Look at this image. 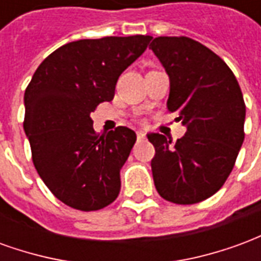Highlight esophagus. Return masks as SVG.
Listing matches in <instances>:
<instances>
[{"instance_id":"obj_1","label":"esophagus","mask_w":261,"mask_h":261,"mask_svg":"<svg viewBox=\"0 0 261 261\" xmlns=\"http://www.w3.org/2000/svg\"><path fill=\"white\" fill-rule=\"evenodd\" d=\"M137 138L138 140H144L145 138V133L144 131H137Z\"/></svg>"}]
</instances>
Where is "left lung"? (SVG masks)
Wrapping results in <instances>:
<instances>
[{
  "instance_id": "obj_1",
  "label": "left lung",
  "mask_w": 261,
  "mask_h": 261,
  "mask_svg": "<svg viewBox=\"0 0 261 261\" xmlns=\"http://www.w3.org/2000/svg\"><path fill=\"white\" fill-rule=\"evenodd\" d=\"M149 48L169 75L168 110L187 127L176 142L148 134L153 183L170 202L204 201L224 186L245 140L241 86L224 60L190 37H155Z\"/></svg>"
}]
</instances>
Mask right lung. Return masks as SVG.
<instances>
[{
    "instance_id": "1",
    "label": "right lung",
    "mask_w": 261,
    "mask_h": 261,
    "mask_svg": "<svg viewBox=\"0 0 261 261\" xmlns=\"http://www.w3.org/2000/svg\"><path fill=\"white\" fill-rule=\"evenodd\" d=\"M151 36H108L67 43L37 67L25 91L23 128L32 161L54 196L80 211L108 207L120 193V169L136 144L123 125L99 136L91 113L113 100L121 72Z\"/></svg>"
}]
</instances>
